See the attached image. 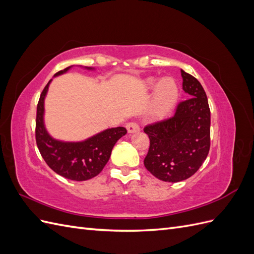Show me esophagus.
I'll list each match as a JSON object with an SVG mask.
<instances>
[{
	"instance_id": "1",
	"label": "esophagus",
	"mask_w": 254,
	"mask_h": 254,
	"mask_svg": "<svg viewBox=\"0 0 254 254\" xmlns=\"http://www.w3.org/2000/svg\"><path fill=\"white\" fill-rule=\"evenodd\" d=\"M126 128L128 130L129 133H133V132H137L140 130V126L136 124L135 122H129L126 124Z\"/></svg>"
}]
</instances>
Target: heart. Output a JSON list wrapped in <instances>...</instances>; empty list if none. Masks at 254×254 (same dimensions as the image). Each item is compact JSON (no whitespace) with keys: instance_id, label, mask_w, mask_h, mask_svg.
<instances>
[{"instance_id":"b5f03b06","label":"heart","mask_w":254,"mask_h":254,"mask_svg":"<svg viewBox=\"0 0 254 254\" xmlns=\"http://www.w3.org/2000/svg\"><path fill=\"white\" fill-rule=\"evenodd\" d=\"M155 79L149 78L146 81V86L152 87ZM178 86L172 77H164L157 83L152 101V113L156 117H164L171 111L177 98H178Z\"/></svg>"}]
</instances>
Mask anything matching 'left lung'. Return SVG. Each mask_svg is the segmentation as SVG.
Listing matches in <instances>:
<instances>
[{
  "mask_svg": "<svg viewBox=\"0 0 254 254\" xmlns=\"http://www.w3.org/2000/svg\"><path fill=\"white\" fill-rule=\"evenodd\" d=\"M182 89L190 96L173 117L144 127L149 149L144 165L156 178L179 182L193 176L210 150L211 112L206 94L194 76L181 70Z\"/></svg>",
  "mask_w": 254,
  "mask_h": 254,
  "instance_id": "left-lung-1",
  "label": "left lung"
}]
</instances>
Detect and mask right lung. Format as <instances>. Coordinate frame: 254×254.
Here are the masks:
<instances>
[{"mask_svg": "<svg viewBox=\"0 0 254 254\" xmlns=\"http://www.w3.org/2000/svg\"><path fill=\"white\" fill-rule=\"evenodd\" d=\"M68 70L59 71L60 75ZM51 80L44 87L37 105L36 143L42 158L52 170L66 179L84 181L94 178L108 162L114 144L127 133L124 127L105 131L78 143H64L52 139L43 125L44 97Z\"/></svg>", "mask_w": 254, "mask_h": 254, "instance_id": "obj_1", "label": "right lung"}]
</instances>
